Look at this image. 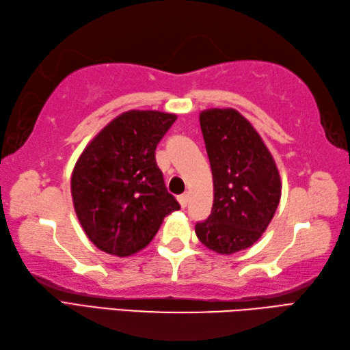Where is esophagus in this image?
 Segmentation results:
<instances>
[{"label": "esophagus", "mask_w": 350, "mask_h": 350, "mask_svg": "<svg viewBox=\"0 0 350 350\" xmlns=\"http://www.w3.org/2000/svg\"><path fill=\"white\" fill-rule=\"evenodd\" d=\"M178 201H180V205L183 206V208H185V206H187V204H189V193H187V191L178 196Z\"/></svg>", "instance_id": "34e87169"}]
</instances>
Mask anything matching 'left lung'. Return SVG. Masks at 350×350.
Wrapping results in <instances>:
<instances>
[{
	"instance_id": "left-lung-1",
	"label": "left lung",
	"mask_w": 350,
	"mask_h": 350,
	"mask_svg": "<svg viewBox=\"0 0 350 350\" xmlns=\"http://www.w3.org/2000/svg\"><path fill=\"white\" fill-rule=\"evenodd\" d=\"M199 122L215 199L211 215L196 224L195 232L211 251L231 255L266 231L281 199V178L260 134L237 110H204Z\"/></svg>"
}]
</instances>
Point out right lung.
<instances>
[{"mask_svg":"<svg viewBox=\"0 0 350 350\" xmlns=\"http://www.w3.org/2000/svg\"><path fill=\"white\" fill-rule=\"evenodd\" d=\"M176 120L157 110L115 118L77 160L70 193L89 240L101 251L128 256L146 247L163 219L180 210L155 161V148Z\"/></svg>","mask_w":350,"mask_h":350,"instance_id":"1","label":"right lung"}]
</instances>
